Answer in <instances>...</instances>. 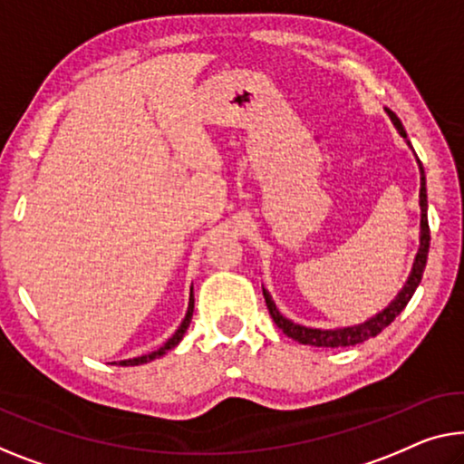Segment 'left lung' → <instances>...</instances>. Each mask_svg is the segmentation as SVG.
<instances>
[{
  "label": "left lung",
  "mask_w": 464,
  "mask_h": 464,
  "mask_svg": "<svg viewBox=\"0 0 464 464\" xmlns=\"http://www.w3.org/2000/svg\"><path fill=\"white\" fill-rule=\"evenodd\" d=\"M385 112H387V116H390V121L393 122V127H396L400 137H402L406 145H409V148L412 150V143L409 140V135H406V130H404L402 122H400L398 116L393 114L390 108H385ZM414 158H417V154H414ZM417 164H419V172H420L419 250H417V256H414L409 279H406V283L402 285V289L398 292L396 298L387 304L385 308L379 310V313L372 314L371 319H366L362 323L348 324V327L321 329V327H306V324L294 323L292 319H287V316H283L279 313V308H276L273 295L268 294L265 287H262V294H265L268 313H271L276 327H279L287 337H292V340H295L298 343H304V345H316V348H343V345H356V343H362L366 340H371V337L382 334L387 324H390L406 308V304L411 302L412 294L417 292L420 276H423L425 265H427V254H430V239H431L430 223H427V179H425V169H423V164H420L419 158H417Z\"/></svg>",
  "instance_id": "8db88e82"
}]
</instances>
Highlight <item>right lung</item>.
Returning a JSON list of instances; mask_svg holds the SVG:
<instances>
[{
    "label": "right lung",
    "mask_w": 464,
    "mask_h": 464,
    "mask_svg": "<svg viewBox=\"0 0 464 464\" xmlns=\"http://www.w3.org/2000/svg\"><path fill=\"white\" fill-rule=\"evenodd\" d=\"M191 316H193V285H191V289H189V304H188V313H185V319L181 321V324H179V329L175 331V334H172V335L169 337V340H166V342L160 345V348L154 350V352H150V354H145V356H137V358H127V361H119V362H114V364H119V366H137V364L151 362V361H156V358L164 356L166 352L172 350V348H177L179 342L183 340L185 331H188L189 323H191Z\"/></svg>",
    "instance_id": "right-lung-1"
}]
</instances>
